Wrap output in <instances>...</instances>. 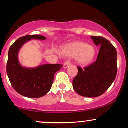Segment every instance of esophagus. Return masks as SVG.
Segmentation results:
<instances>
[{"mask_svg":"<svg viewBox=\"0 0 128 128\" xmlns=\"http://www.w3.org/2000/svg\"><path fill=\"white\" fill-rule=\"evenodd\" d=\"M70 65V62H69L68 61H66L64 64V68H67V67H68Z\"/></svg>","mask_w":128,"mask_h":128,"instance_id":"esophagus-1","label":"esophagus"}]
</instances>
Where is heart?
Masks as SVG:
<instances>
[{"label": "heart", "instance_id": "heart-1", "mask_svg": "<svg viewBox=\"0 0 128 128\" xmlns=\"http://www.w3.org/2000/svg\"><path fill=\"white\" fill-rule=\"evenodd\" d=\"M63 55L67 56H76L77 62L82 66H86L94 60L96 52L91 45L80 41H76L65 46Z\"/></svg>", "mask_w": 128, "mask_h": 128}]
</instances>
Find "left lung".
Masks as SVG:
<instances>
[{
  "instance_id": "8db88e82",
  "label": "left lung",
  "mask_w": 128,
  "mask_h": 128,
  "mask_svg": "<svg viewBox=\"0 0 128 128\" xmlns=\"http://www.w3.org/2000/svg\"><path fill=\"white\" fill-rule=\"evenodd\" d=\"M100 49L96 61L84 69L78 66L73 87L78 94L89 98L102 95L112 85L118 73L117 52L108 40L101 36H90Z\"/></svg>"
}]
</instances>
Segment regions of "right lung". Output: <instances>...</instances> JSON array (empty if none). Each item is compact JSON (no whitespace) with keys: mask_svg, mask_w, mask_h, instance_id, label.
<instances>
[{"mask_svg":"<svg viewBox=\"0 0 128 128\" xmlns=\"http://www.w3.org/2000/svg\"><path fill=\"white\" fill-rule=\"evenodd\" d=\"M32 39L44 40L40 35H27L16 40L10 46L6 66L8 76L13 88L26 97L38 98L44 96L51 89L55 73L62 67L61 64H44L34 68L22 67L18 60L22 46Z\"/></svg>","mask_w":128,"mask_h":128,"instance_id":"obj_1","label":"right lung"}]
</instances>
